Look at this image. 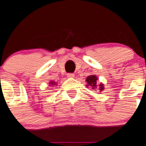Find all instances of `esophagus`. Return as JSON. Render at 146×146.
I'll return each mask as SVG.
<instances>
[{
    "instance_id": "1",
    "label": "esophagus",
    "mask_w": 146,
    "mask_h": 146,
    "mask_svg": "<svg viewBox=\"0 0 146 146\" xmlns=\"http://www.w3.org/2000/svg\"><path fill=\"white\" fill-rule=\"evenodd\" d=\"M74 76L75 75L73 74V73H68V74H67V77H68V78H73V77H74Z\"/></svg>"
}]
</instances>
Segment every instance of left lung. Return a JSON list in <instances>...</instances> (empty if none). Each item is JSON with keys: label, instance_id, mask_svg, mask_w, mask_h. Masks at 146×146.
Instances as JSON below:
<instances>
[{"label": "left lung", "instance_id": "obj_1", "mask_svg": "<svg viewBox=\"0 0 146 146\" xmlns=\"http://www.w3.org/2000/svg\"><path fill=\"white\" fill-rule=\"evenodd\" d=\"M97 80H98V78L96 77V76L94 75H92V76H89V77L86 78V82H87L88 84H86V86H91V88L92 89H95L96 87H97ZM100 89L102 91V89H104L103 88V85L100 84Z\"/></svg>", "mask_w": 146, "mask_h": 146}]
</instances>
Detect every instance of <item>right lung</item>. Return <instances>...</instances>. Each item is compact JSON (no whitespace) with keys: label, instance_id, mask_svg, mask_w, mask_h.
Instances as JSON below:
<instances>
[{"label":"right lung","instance_id":"1","mask_svg":"<svg viewBox=\"0 0 146 146\" xmlns=\"http://www.w3.org/2000/svg\"><path fill=\"white\" fill-rule=\"evenodd\" d=\"M50 84H55V83H54V82H50Z\"/></svg>","mask_w":146,"mask_h":146}]
</instances>
